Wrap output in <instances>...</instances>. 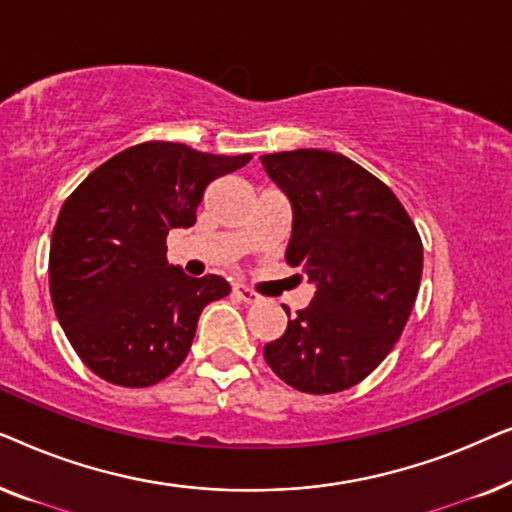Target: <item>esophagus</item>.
Masks as SVG:
<instances>
[{
	"mask_svg": "<svg viewBox=\"0 0 512 512\" xmlns=\"http://www.w3.org/2000/svg\"><path fill=\"white\" fill-rule=\"evenodd\" d=\"M233 293L240 300H244V303H258V300H261V296H258L254 289H249L247 284H235L233 286Z\"/></svg>",
	"mask_w": 512,
	"mask_h": 512,
	"instance_id": "34e87169",
	"label": "esophagus"
}]
</instances>
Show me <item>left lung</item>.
Segmentation results:
<instances>
[{"label": "left lung", "mask_w": 512, "mask_h": 512, "mask_svg": "<svg viewBox=\"0 0 512 512\" xmlns=\"http://www.w3.org/2000/svg\"><path fill=\"white\" fill-rule=\"evenodd\" d=\"M261 163L293 209L286 263L317 286L263 356L293 389L345 391L401 338L422 282V240L391 188L342 153L296 149Z\"/></svg>", "instance_id": "8db88e82"}]
</instances>
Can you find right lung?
<instances>
[{
	"instance_id": "1",
	"label": "right lung",
	"mask_w": 512,
	"mask_h": 512,
	"mask_svg": "<svg viewBox=\"0 0 512 512\" xmlns=\"http://www.w3.org/2000/svg\"><path fill=\"white\" fill-rule=\"evenodd\" d=\"M249 160L144 142L109 158L65 200L48 258L51 298L76 354L102 380L151 387L186 359L200 312L230 284L167 263V233L191 228L205 188Z\"/></svg>"
}]
</instances>
